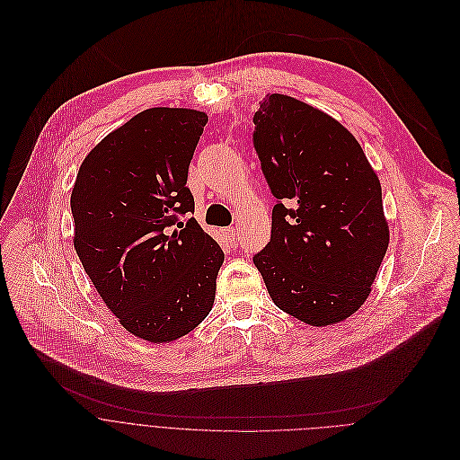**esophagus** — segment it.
<instances>
[{"label": "esophagus", "mask_w": 460, "mask_h": 460, "mask_svg": "<svg viewBox=\"0 0 460 460\" xmlns=\"http://www.w3.org/2000/svg\"><path fill=\"white\" fill-rule=\"evenodd\" d=\"M223 235H225V239H226L228 243H234V241L237 239V228H234V226L225 228V230H223Z\"/></svg>", "instance_id": "esophagus-1"}]
</instances>
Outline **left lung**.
<instances>
[{
  "label": "left lung",
  "mask_w": 460,
  "mask_h": 460,
  "mask_svg": "<svg viewBox=\"0 0 460 460\" xmlns=\"http://www.w3.org/2000/svg\"><path fill=\"white\" fill-rule=\"evenodd\" d=\"M259 105L253 145L279 203L253 262L275 306L317 328L342 323L370 297L388 250L381 181L335 118L285 94Z\"/></svg>",
  "instance_id": "8db88e82"
}]
</instances>
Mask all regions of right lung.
Instances as JSON below:
<instances>
[{"mask_svg":"<svg viewBox=\"0 0 460 460\" xmlns=\"http://www.w3.org/2000/svg\"><path fill=\"white\" fill-rule=\"evenodd\" d=\"M207 112L146 109L83 159L70 208L74 248L107 308L132 335L172 342L210 314L221 246L198 225L189 166Z\"/></svg>","mask_w":460,"mask_h":460,"instance_id":"obj_1","label":"right lung"}]
</instances>
